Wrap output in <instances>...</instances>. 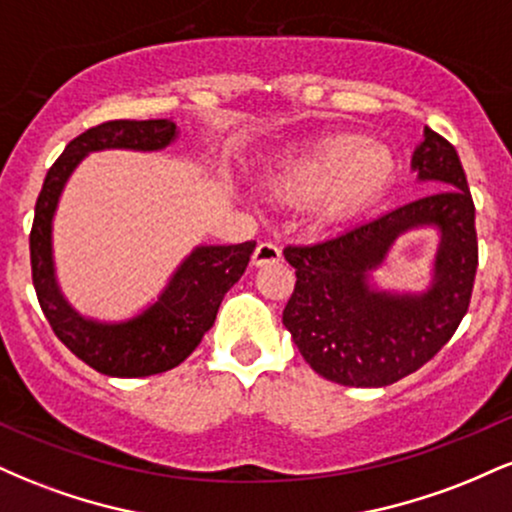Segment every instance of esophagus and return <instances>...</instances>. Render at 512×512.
<instances>
[{
	"label": "esophagus",
	"mask_w": 512,
	"mask_h": 512,
	"mask_svg": "<svg viewBox=\"0 0 512 512\" xmlns=\"http://www.w3.org/2000/svg\"><path fill=\"white\" fill-rule=\"evenodd\" d=\"M281 260V250L274 243H260L257 245L255 255H252V264L255 267H267V264H276Z\"/></svg>",
	"instance_id": "1"
}]
</instances>
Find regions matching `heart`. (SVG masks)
<instances>
[{
    "label": "heart",
    "mask_w": 512,
    "mask_h": 512,
    "mask_svg": "<svg viewBox=\"0 0 512 512\" xmlns=\"http://www.w3.org/2000/svg\"><path fill=\"white\" fill-rule=\"evenodd\" d=\"M390 151L361 134H337L298 154L281 158L264 175V190L276 202L313 209L322 226L354 219L390 185Z\"/></svg>",
    "instance_id": "b5f03b06"
}]
</instances>
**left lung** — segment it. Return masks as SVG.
Wrapping results in <instances>:
<instances>
[{"label":"left lung","mask_w":512,"mask_h":512,"mask_svg":"<svg viewBox=\"0 0 512 512\" xmlns=\"http://www.w3.org/2000/svg\"><path fill=\"white\" fill-rule=\"evenodd\" d=\"M411 170L436 192L334 238L284 250L286 262L296 267L284 325L305 363L337 385L397 383L450 342L469 308L479 252L460 156L424 127ZM414 230H433L439 238L427 286L421 292L387 290L377 272L396 240Z\"/></svg>","instance_id":"left-lung-1"}]
</instances>
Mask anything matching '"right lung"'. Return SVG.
<instances>
[{
	"label": "right lung",
	"instance_id": "obj_1",
	"mask_svg": "<svg viewBox=\"0 0 512 512\" xmlns=\"http://www.w3.org/2000/svg\"><path fill=\"white\" fill-rule=\"evenodd\" d=\"M173 120H113L86 129L67 144L48 170L35 204L31 231L33 286L52 332L81 361L110 378H146L185 361L214 325L219 305L243 276L255 240L240 245H195L149 305L125 320L79 313L64 296L55 267V214L64 187L88 154L139 151L154 154L178 142Z\"/></svg>",
	"mask_w": 512,
	"mask_h": 512
}]
</instances>
